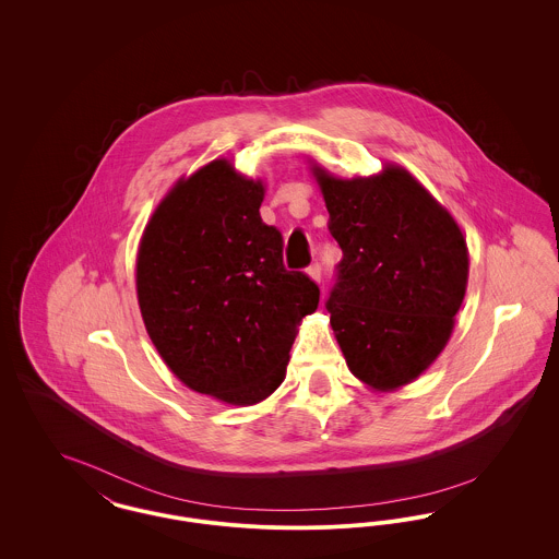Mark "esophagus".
Segmentation results:
<instances>
[{
  "label": "esophagus",
  "mask_w": 559,
  "mask_h": 559,
  "mask_svg": "<svg viewBox=\"0 0 559 559\" xmlns=\"http://www.w3.org/2000/svg\"><path fill=\"white\" fill-rule=\"evenodd\" d=\"M308 274L317 281V283H320L322 281V266H320L319 262H314L312 266L308 267Z\"/></svg>",
  "instance_id": "34e87169"
}]
</instances>
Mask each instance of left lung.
Segmentation results:
<instances>
[{
    "label": "left lung",
    "mask_w": 559,
    "mask_h": 559,
    "mask_svg": "<svg viewBox=\"0 0 559 559\" xmlns=\"http://www.w3.org/2000/svg\"><path fill=\"white\" fill-rule=\"evenodd\" d=\"M344 258L324 301L347 367L374 390L417 379L451 337L467 245L408 171L337 180L314 167Z\"/></svg>",
    "instance_id": "left-lung-1"
}]
</instances>
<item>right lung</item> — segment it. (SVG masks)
<instances>
[{
  "mask_svg": "<svg viewBox=\"0 0 559 559\" xmlns=\"http://www.w3.org/2000/svg\"><path fill=\"white\" fill-rule=\"evenodd\" d=\"M264 187L212 160L153 213L135 287L146 331L190 390L255 404L285 379L295 326L319 285L283 264V235L260 215Z\"/></svg>",
  "mask_w": 559,
  "mask_h": 559,
  "instance_id": "add662e5",
  "label": "right lung"
}]
</instances>
